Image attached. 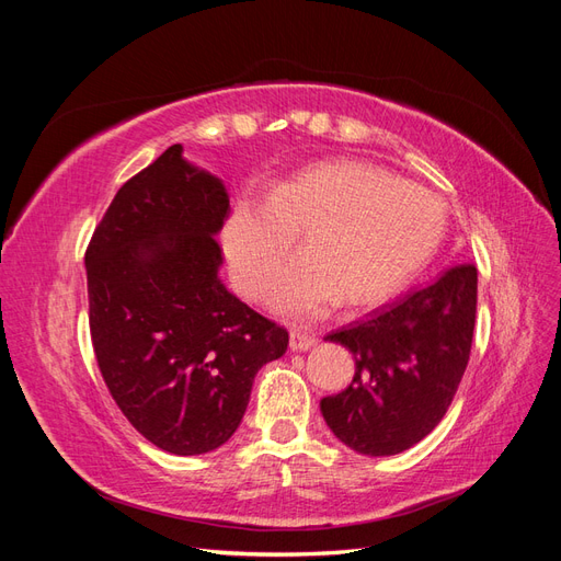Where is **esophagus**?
Masks as SVG:
<instances>
[{
	"label": "esophagus",
	"mask_w": 561,
	"mask_h": 561,
	"mask_svg": "<svg viewBox=\"0 0 561 561\" xmlns=\"http://www.w3.org/2000/svg\"><path fill=\"white\" fill-rule=\"evenodd\" d=\"M316 342H318V339L309 332H304V330H293L290 332V348L293 351H309L311 346H316Z\"/></svg>",
	"instance_id": "obj_1"
}]
</instances>
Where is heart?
I'll list each match as a JSON object with an SVG mask.
<instances>
[{
	"instance_id": "obj_1",
	"label": "heart",
	"mask_w": 561,
	"mask_h": 561,
	"mask_svg": "<svg viewBox=\"0 0 561 561\" xmlns=\"http://www.w3.org/2000/svg\"><path fill=\"white\" fill-rule=\"evenodd\" d=\"M447 231L445 203L426 186L358 159L304 165L248 194L225 225V250L241 290L257 299L302 233L305 254L268 288L283 316L311 318L332 304L363 307L426 264Z\"/></svg>"
}]
</instances>
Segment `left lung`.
Returning <instances> with one entry per match:
<instances>
[{
	"instance_id": "obj_1",
	"label": "left lung",
	"mask_w": 561,
	"mask_h": 561,
	"mask_svg": "<svg viewBox=\"0 0 561 561\" xmlns=\"http://www.w3.org/2000/svg\"><path fill=\"white\" fill-rule=\"evenodd\" d=\"M474 311L478 268L458 264L328 334V342L346 346L355 358L353 381L320 400L330 431L365 456H393L421 443L443 421L461 383Z\"/></svg>"
}]
</instances>
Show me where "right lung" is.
<instances>
[{"label":"right lung","instance_id":"obj_1","mask_svg":"<svg viewBox=\"0 0 561 561\" xmlns=\"http://www.w3.org/2000/svg\"><path fill=\"white\" fill-rule=\"evenodd\" d=\"M227 217L222 180L173 145L116 192L87 248L100 375L130 426L178 456L227 443L290 342L219 280Z\"/></svg>","mask_w":561,"mask_h":561}]
</instances>
